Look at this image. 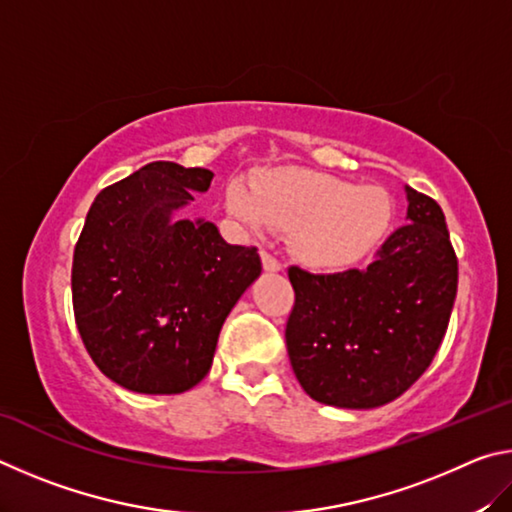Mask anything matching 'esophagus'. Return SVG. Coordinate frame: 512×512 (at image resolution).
<instances>
[{
	"mask_svg": "<svg viewBox=\"0 0 512 512\" xmlns=\"http://www.w3.org/2000/svg\"><path fill=\"white\" fill-rule=\"evenodd\" d=\"M262 266H264V271H271V273L280 271L282 268L280 259H275L271 253H266V250H262Z\"/></svg>",
	"mask_w": 512,
	"mask_h": 512,
	"instance_id": "obj_1",
	"label": "esophagus"
}]
</instances>
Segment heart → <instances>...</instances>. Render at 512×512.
<instances>
[{
	"mask_svg": "<svg viewBox=\"0 0 512 512\" xmlns=\"http://www.w3.org/2000/svg\"><path fill=\"white\" fill-rule=\"evenodd\" d=\"M225 207L248 228L289 232L300 262L327 271L359 264L386 237L393 198L379 185H352L332 173L275 169L250 187L235 180Z\"/></svg>",
	"mask_w": 512,
	"mask_h": 512,
	"instance_id": "1",
	"label": "heart"
}]
</instances>
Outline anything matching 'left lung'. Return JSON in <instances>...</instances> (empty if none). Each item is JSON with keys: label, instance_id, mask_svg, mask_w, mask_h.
<instances>
[{"label": "left lung", "instance_id": "1", "mask_svg": "<svg viewBox=\"0 0 512 512\" xmlns=\"http://www.w3.org/2000/svg\"><path fill=\"white\" fill-rule=\"evenodd\" d=\"M406 225L368 268L314 275L289 268L291 368L305 393L339 409H375L411 388L443 343L458 289L445 214L406 187Z\"/></svg>", "mask_w": 512, "mask_h": 512}]
</instances>
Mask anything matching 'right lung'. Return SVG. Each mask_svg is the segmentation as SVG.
Wrapping results in <instances>:
<instances>
[{"mask_svg":"<svg viewBox=\"0 0 512 512\" xmlns=\"http://www.w3.org/2000/svg\"><path fill=\"white\" fill-rule=\"evenodd\" d=\"M214 173L151 162L101 189L74 248L72 302L85 350L115 384L176 395L210 372L216 341L262 273L255 246L210 221H173Z\"/></svg>","mask_w":512,"mask_h":512,"instance_id":"add662e5","label":"right lung"}]
</instances>
